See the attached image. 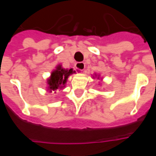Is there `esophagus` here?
Wrapping results in <instances>:
<instances>
[{
    "instance_id": "esophagus-1",
    "label": "esophagus",
    "mask_w": 156,
    "mask_h": 156,
    "mask_svg": "<svg viewBox=\"0 0 156 156\" xmlns=\"http://www.w3.org/2000/svg\"><path fill=\"white\" fill-rule=\"evenodd\" d=\"M75 67H76V69H78V70L83 71V70H84V69H85V63H84L83 62H78V63H76Z\"/></svg>"
}]
</instances>
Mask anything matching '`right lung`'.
I'll use <instances>...</instances> for the list:
<instances>
[{"instance_id":"right-lung-1","label":"right lung","mask_w":156,"mask_h":156,"mask_svg":"<svg viewBox=\"0 0 156 156\" xmlns=\"http://www.w3.org/2000/svg\"><path fill=\"white\" fill-rule=\"evenodd\" d=\"M73 73H74V71H73V69H63L61 65L56 67V69L52 73L51 77L48 80L49 89L55 91V90L58 89V87H59L62 85H64L66 83L69 76L72 74Z\"/></svg>"}]
</instances>
